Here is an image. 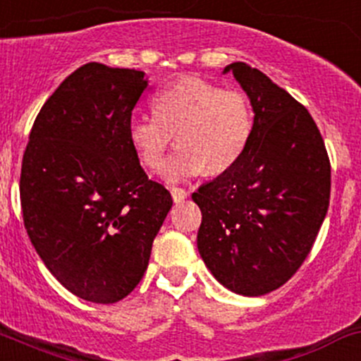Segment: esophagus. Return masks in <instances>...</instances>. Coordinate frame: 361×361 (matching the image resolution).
Returning a JSON list of instances; mask_svg holds the SVG:
<instances>
[{
    "label": "esophagus",
    "instance_id": "1",
    "mask_svg": "<svg viewBox=\"0 0 361 361\" xmlns=\"http://www.w3.org/2000/svg\"><path fill=\"white\" fill-rule=\"evenodd\" d=\"M171 195H173V200H174V202L180 204V202H183L185 199H187L188 193H187V190H183V188H176V187H173V188H171Z\"/></svg>",
    "mask_w": 361,
    "mask_h": 361
}]
</instances>
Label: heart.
I'll return each instance as SVG.
<instances>
[{"label": "heart", "mask_w": 361, "mask_h": 361, "mask_svg": "<svg viewBox=\"0 0 361 361\" xmlns=\"http://www.w3.org/2000/svg\"><path fill=\"white\" fill-rule=\"evenodd\" d=\"M155 116H136L128 138L140 162L152 171L164 164L176 138L178 150L162 169L169 183L202 174H221L240 161L254 133L249 97L199 75H185L159 90Z\"/></svg>", "instance_id": "b5f03b06"}]
</instances>
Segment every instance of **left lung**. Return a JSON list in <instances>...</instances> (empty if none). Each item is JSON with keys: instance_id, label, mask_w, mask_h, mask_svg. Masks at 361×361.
<instances>
[{"instance_id": "left-lung-1", "label": "left lung", "mask_w": 361, "mask_h": 361, "mask_svg": "<svg viewBox=\"0 0 361 361\" xmlns=\"http://www.w3.org/2000/svg\"><path fill=\"white\" fill-rule=\"evenodd\" d=\"M254 111L250 143L233 168L192 199L197 247L219 283L242 295L282 287L305 263L331 199V161L305 105L261 71L235 62Z\"/></svg>"}]
</instances>
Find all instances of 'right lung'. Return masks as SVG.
<instances>
[{"mask_svg": "<svg viewBox=\"0 0 361 361\" xmlns=\"http://www.w3.org/2000/svg\"><path fill=\"white\" fill-rule=\"evenodd\" d=\"M147 86L142 71L79 67L41 107L22 159L20 204L34 249L67 290L98 305L138 286L173 206L128 138Z\"/></svg>", "mask_w": 361, "mask_h": 361, "instance_id": "add662e5", "label": "right lung"}]
</instances>
